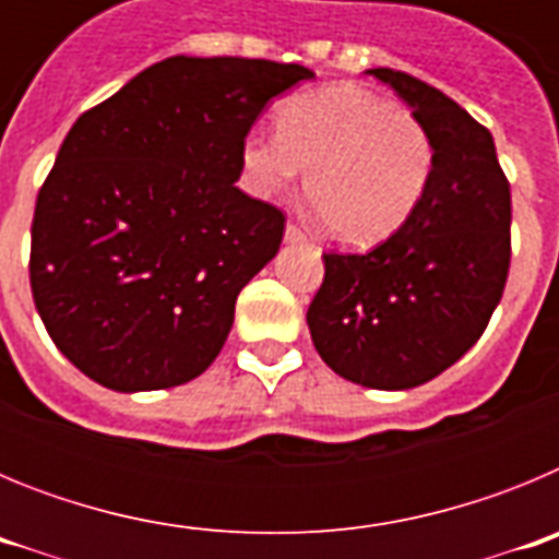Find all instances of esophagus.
I'll list each match as a JSON object with an SVG mask.
<instances>
[{
    "instance_id": "34e87169",
    "label": "esophagus",
    "mask_w": 559,
    "mask_h": 559,
    "mask_svg": "<svg viewBox=\"0 0 559 559\" xmlns=\"http://www.w3.org/2000/svg\"><path fill=\"white\" fill-rule=\"evenodd\" d=\"M285 240H288V243H305V240H308V231H305L302 226L288 224L285 226Z\"/></svg>"
}]
</instances>
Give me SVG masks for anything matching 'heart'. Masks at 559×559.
<instances>
[{
  "instance_id": "obj_1",
  "label": "heart",
  "mask_w": 559,
  "mask_h": 559,
  "mask_svg": "<svg viewBox=\"0 0 559 559\" xmlns=\"http://www.w3.org/2000/svg\"><path fill=\"white\" fill-rule=\"evenodd\" d=\"M437 165L428 126L408 108L355 83L305 92L283 103L276 133L243 142V167L263 195L308 170L305 199L324 235L369 246L394 235L426 199Z\"/></svg>"
}]
</instances>
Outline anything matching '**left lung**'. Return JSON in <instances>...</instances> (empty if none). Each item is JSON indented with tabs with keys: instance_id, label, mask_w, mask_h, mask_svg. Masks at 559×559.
<instances>
[{
	"instance_id": "left-lung-1",
	"label": "left lung",
	"mask_w": 559,
	"mask_h": 559,
	"mask_svg": "<svg viewBox=\"0 0 559 559\" xmlns=\"http://www.w3.org/2000/svg\"><path fill=\"white\" fill-rule=\"evenodd\" d=\"M426 122L437 165L426 199L364 254H324L308 308L316 353L369 389H412L453 367L501 302L512 257L510 181L490 131L439 88L369 69Z\"/></svg>"
}]
</instances>
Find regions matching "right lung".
<instances>
[{
	"label": "right lung",
	"mask_w": 559,
	"mask_h": 559,
	"mask_svg": "<svg viewBox=\"0 0 559 559\" xmlns=\"http://www.w3.org/2000/svg\"><path fill=\"white\" fill-rule=\"evenodd\" d=\"M313 72L263 58L153 63L78 117L44 179L29 288L49 338L117 392L199 378L237 294L276 254L285 212L237 190L271 97Z\"/></svg>",
	"instance_id": "right-lung-1"
}]
</instances>
